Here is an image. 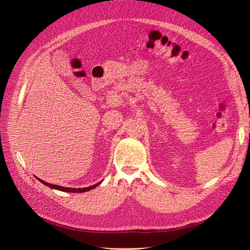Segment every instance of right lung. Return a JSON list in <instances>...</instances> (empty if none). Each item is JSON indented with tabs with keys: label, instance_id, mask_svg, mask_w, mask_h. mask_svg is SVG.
<instances>
[{
	"label": "right lung",
	"instance_id": "1",
	"mask_svg": "<svg viewBox=\"0 0 250 250\" xmlns=\"http://www.w3.org/2000/svg\"><path fill=\"white\" fill-rule=\"evenodd\" d=\"M36 178H37L39 181H41V182H42L44 186H46V187H48V188H55V189H58V190H61V191H65V192H85V191H88V190H90V189L95 188L98 185H100V182H101V181H100V182L96 183V185L92 186V187H89V188H63V187H60V186H56V185H51V183H47V182L42 180L41 178H38V177H36Z\"/></svg>",
	"mask_w": 250,
	"mask_h": 250
}]
</instances>
